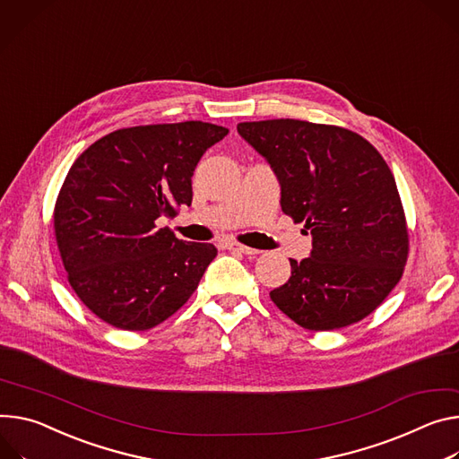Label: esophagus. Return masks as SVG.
Segmentation results:
<instances>
[{
    "label": "esophagus",
    "mask_w": 459,
    "mask_h": 459,
    "mask_svg": "<svg viewBox=\"0 0 459 459\" xmlns=\"http://www.w3.org/2000/svg\"><path fill=\"white\" fill-rule=\"evenodd\" d=\"M225 248H227V251H232V253H241V255H248V256L260 255V251H256V248H251V247L241 245V243H236V241H229V243H225Z\"/></svg>",
    "instance_id": "1"
}]
</instances>
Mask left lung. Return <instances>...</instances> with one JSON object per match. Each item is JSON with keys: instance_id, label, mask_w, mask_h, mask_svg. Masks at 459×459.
<instances>
[{"instance_id": "left-lung-1", "label": "left lung", "mask_w": 459, "mask_h": 459, "mask_svg": "<svg viewBox=\"0 0 459 459\" xmlns=\"http://www.w3.org/2000/svg\"><path fill=\"white\" fill-rule=\"evenodd\" d=\"M281 186V211L311 230L271 300L309 331L366 318L399 283L410 251L404 208L383 155L359 134L295 118L239 122Z\"/></svg>"}]
</instances>
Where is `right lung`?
Masks as SVG:
<instances>
[{
  "instance_id": "right-lung-1",
  "label": "right lung",
  "mask_w": 459,
  "mask_h": 459,
  "mask_svg": "<svg viewBox=\"0 0 459 459\" xmlns=\"http://www.w3.org/2000/svg\"><path fill=\"white\" fill-rule=\"evenodd\" d=\"M227 134L201 120L122 128L73 162L55 238L76 297L106 324L146 331L194 295L218 248L178 239L157 220L190 206L199 159Z\"/></svg>"
}]
</instances>
